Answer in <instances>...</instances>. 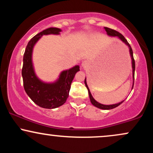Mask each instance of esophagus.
Wrapping results in <instances>:
<instances>
[{"instance_id": "esophagus-1", "label": "esophagus", "mask_w": 153, "mask_h": 153, "mask_svg": "<svg viewBox=\"0 0 153 153\" xmlns=\"http://www.w3.org/2000/svg\"><path fill=\"white\" fill-rule=\"evenodd\" d=\"M85 65H86V62H85V61H84V62H82V66L85 67Z\"/></svg>"}]
</instances>
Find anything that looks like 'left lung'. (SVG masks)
Segmentation results:
<instances>
[{
  "instance_id": "obj_1",
  "label": "left lung",
  "mask_w": 153,
  "mask_h": 153,
  "mask_svg": "<svg viewBox=\"0 0 153 153\" xmlns=\"http://www.w3.org/2000/svg\"><path fill=\"white\" fill-rule=\"evenodd\" d=\"M104 29L106 30V31L107 32V34L108 35H110V36H118V37L121 40H122V42H124V43L126 44V45H128V47H129V52H130V54H131V60H132V68H133V78L134 79V71H135V62H134V57H133V52H132V49H131V47L130 46V45H129V42H127V40L125 38H124V36H123L122 34H120V33L118 32V31H117L114 29H110V28H108V27H104ZM85 86H86L88 91V94H89V97H90V100H91V102L92 103L93 105L95 106L98 107V108H101V109H106V110H108V109H112V108H114L116 107H117L119 105L121 104V103L124 102V101H122V102L119 103H117V104H113V105H103V104H101V103H99V102H97V101L95 100L94 98H93L92 95H91L90 91H89V88L88 87L87 85V83H86V80H85ZM133 86H134V83H133Z\"/></svg>"
}]
</instances>
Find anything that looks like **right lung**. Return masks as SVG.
Returning <instances> with one entry per match:
<instances>
[{
    "label": "right lung",
    "mask_w": 153,
    "mask_h": 153,
    "mask_svg": "<svg viewBox=\"0 0 153 153\" xmlns=\"http://www.w3.org/2000/svg\"><path fill=\"white\" fill-rule=\"evenodd\" d=\"M61 30L58 28H49L36 35L29 42L23 58L22 74L26 93L36 105L45 108H54L66 102L69 96L71 85L75 73L80 71L76 65L71 69L62 72L59 80L54 83H45L35 75L31 62V54L35 43L42 35L58 34Z\"/></svg>",
    "instance_id": "add662e5"
}]
</instances>
